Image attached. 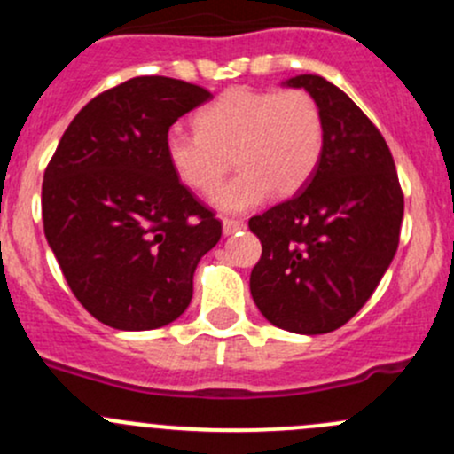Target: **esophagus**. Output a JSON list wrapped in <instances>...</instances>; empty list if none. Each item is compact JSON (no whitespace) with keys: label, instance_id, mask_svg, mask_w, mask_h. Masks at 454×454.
Segmentation results:
<instances>
[{"label":"esophagus","instance_id":"34e87169","mask_svg":"<svg viewBox=\"0 0 454 454\" xmlns=\"http://www.w3.org/2000/svg\"><path fill=\"white\" fill-rule=\"evenodd\" d=\"M222 228H223V235H232V232L244 231L246 223L244 222H237V219H223Z\"/></svg>","mask_w":454,"mask_h":454}]
</instances>
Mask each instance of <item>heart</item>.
I'll use <instances>...</instances> for the list:
<instances>
[{"instance_id": "b5f03b06", "label": "heart", "mask_w": 454, "mask_h": 454, "mask_svg": "<svg viewBox=\"0 0 454 454\" xmlns=\"http://www.w3.org/2000/svg\"><path fill=\"white\" fill-rule=\"evenodd\" d=\"M195 127H171L164 158L182 186L206 193L226 173L231 155L239 171L210 195V204L223 213L254 208L270 193H299L323 155V116L305 90L232 87L201 109Z\"/></svg>"}]
</instances>
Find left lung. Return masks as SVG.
Segmentation results:
<instances>
[{"instance_id": "obj_1", "label": "left lung", "mask_w": 454, "mask_h": 454, "mask_svg": "<svg viewBox=\"0 0 454 454\" xmlns=\"http://www.w3.org/2000/svg\"><path fill=\"white\" fill-rule=\"evenodd\" d=\"M281 85L318 105L323 155L303 191L248 222L263 246L250 294L274 327L316 336L371 299L400 244L404 195L382 134L345 91L316 74Z\"/></svg>"}]
</instances>
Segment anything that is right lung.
Masks as SVG:
<instances>
[{"mask_svg": "<svg viewBox=\"0 0 454 454\" xmlns=\"http://www.w3.org/2000/svg\"><path fill=\"white\" fill-rule=\"evenodd\" d=\"M210 98L168 76L125 81L76 114L45 168V239L79 303L109 327L180 318L200 259L222 237L164 158L168 127Z\"/></svg>", "mask_w": 454, "mask_h": 454, "instance_id": "1", "label": "right lung"}]
</instances>
